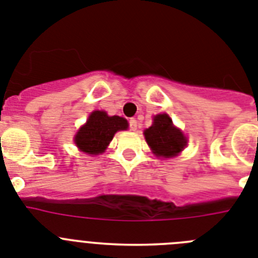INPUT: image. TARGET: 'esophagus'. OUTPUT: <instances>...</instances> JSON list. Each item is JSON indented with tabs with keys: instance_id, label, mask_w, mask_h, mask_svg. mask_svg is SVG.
Masks as SVG:
<instances>
[{
	"instance_id": "esophagus-1",
	"label": "esophagus",
	"mask_w": 258,
	"mask_h": 258,
	"mask_svg": "<svg viewBox=\"0 0 258 258\" xmlns=\"http://www.w3.org/2000/svg\"><path fill=\"white\" fill-rule=\"evenodd\" d=\"M129 127H131V131L136 132L138 129V121H137L136 118H131L129 120Z\"/></svg>"
}]
</instances>
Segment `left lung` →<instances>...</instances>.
I'll list each match as a JSON object with an SVG mask.
<instances>
[{"label":"left lung","mask_w":258,"mask_h":258,"mask_svg":"<svg viewBox=\"0 0 258 258\" xmlns=\"http://www.w3.org/2000/svg\"><path fill=\"white\" fill-rule=\"evenodd\" d=\"M145 138L156 156L173 157L183 150L187 141L179 129L173 125L166 113L154 117V124L145 131Z\"/></svg>","instance_id":"left-lung-1"}]
</instances>
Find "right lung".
Listing matches in <instances>:
<instances>
[{"label":"right lung","mask_w":258,"mask_h":258,"mask_svg":"<svg viewBox=\"0 0 258 258\" xmlns=\"http://www.w3.org/2000/svg\"><path fill=\"white\" fill-rule=\"evenodd\" d=\"M125 129H127V121L124 117L108 116L104 111H94L76 134L75 143L86 154H102L116 132Z\"/></svg>","instance_id":"add662e5"}]
</instances>
